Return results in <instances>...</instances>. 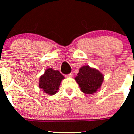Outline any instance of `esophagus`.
<instances>
[{"label":"esophagus","mask_w":134,"mask_h":134,"mask_svg":"<svg viewBox=\"0 0 134 134\" xmlns=\"http://www.w3.org/2000/svg\"><path fill=\"white\" fill-rule=\"evenodd\" d=\"M72 76H73V73H72V72H70V73L69 74L65 75L66 77H72Z\"/></svg>","instance_id":"obj_1"}]
</instances>
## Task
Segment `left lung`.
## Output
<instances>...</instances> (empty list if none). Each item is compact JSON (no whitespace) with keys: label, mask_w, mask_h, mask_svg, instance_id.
<instances>
[{"label":"left lung","mask_w":134,"mask_h":134,"mask_svg":"<svg viewBox=\"0 0 134 134\" xmlns=\"http://www.w3.org/2000/svg\"><path fill=\"white\" fill-rule=\"evenodd\" d=\"M81 91L86 94H93L101 87L103 76L100 72L90 66H83L79 69L75 78Z\"/></svg>","instance_id":"8db88e82"}]
</instances>
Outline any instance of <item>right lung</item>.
<instances>
[{
    "instance_id": "1",
    "label": "right lung",
    "mask_w": 134,
    "mask_h": 134,
    "mask_svg": "<svg viewBox=\"0 0 134 134\" xmlns=\"http://www.w3.org/2000/svg\"><path fill=\"white\" fill-rule=\"evenodd\" d=\"M63 79H64V77L59 71L54 70L51 68L48 69L40 78L39 87L45 93L53 95L57 93Z\"/></svg>"
}]
</instances>
